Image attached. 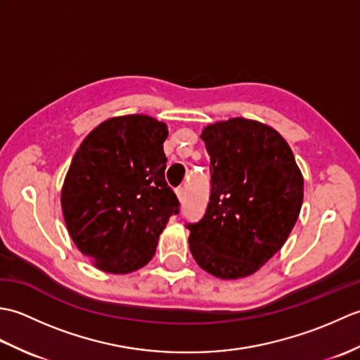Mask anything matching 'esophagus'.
<instances>
[{"label":"esophagus","instance_id":"obj_1","mask_svg":"<svg viewBox=\"0 0 360 360\" xmlns=\"http://www.w3.org/2000/svg\"><path fill=\"white\" fill-rule=\"evenodd\" d=\"M176 195H178L179 201H184V198H186V188H184V187H178V188H176Z\"/></svg>","mask_w":360,"mask_h":360}]
</instances>
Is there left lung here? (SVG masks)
<instances>
[{
	"mask_svg": "<svg viewBox=\"0 0 360 360\" xmlns=\"http://www.w3.org/2000/svg\"><path fill=\"white\" fill-rule=\"evenodd\" d=\"M210 196L186 223L196 263L215 277H248L277 254L303 202V176L289 145L259 122L231 119L204 128Z\"/></svg>",
	"mask_w": 360,
	"mask_h": 360,
	"instance_id": "left-lung-1",
	"label": "left lung"
}]
</instances>
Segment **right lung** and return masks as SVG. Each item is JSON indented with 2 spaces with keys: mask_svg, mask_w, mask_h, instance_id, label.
Returning a JSON list of instances; mask_svg holds the SVG:
<instances>
[{
  "mask_svg": "<svg viewBox=\"0 0 360 360\" xmlns=\"http://www.w3.org/2000/svg\"><path fill=\"white\" fill-rule=\"evenodd\" d=\"M167 125L131 116L105 120L75 153L62 209L75 246L98 269L127 274L155 255L179 200L165 181Z\"/></svg>",
  "mask_w": 360,
  "mask_h": 360,
  "instance_id": "1",
  "label": "right lung"
}]
</instances>
